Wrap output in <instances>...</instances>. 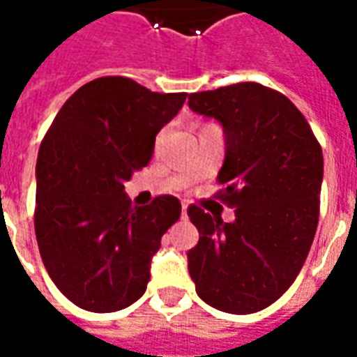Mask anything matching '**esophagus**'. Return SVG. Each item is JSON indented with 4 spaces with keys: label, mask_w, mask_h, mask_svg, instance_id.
Instances as JSON below:
<instances>
[{
    "label": "esophagus",
    "mask_w": 357,
    "mask_h": 357,
    "mask_svg": "<svg viewBox=\"0 0 357 357\" xmlns=\"http://www.w3.org/2000/svg\"><path fill=\"white\" fill-rule=\"evenodd\" d=\"M181 218H187V204H185V202L181 204Z\"/></svg>",
    "instance_id": "esophagus-1"
}]
</instances>
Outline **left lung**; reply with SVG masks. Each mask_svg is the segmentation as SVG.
Masks as SVG:
<instances>
[{"instance_id":"1","label":"left lung","mask_w":357,"mask_h":357,"mask_svg":"<svg viewBox=\"0 0 357 357\" xmlns=\"http://www.w3.org/2000/svg\"><path fill=\"white\" fill-rule=\"evenodd\" d=\"M189 109L224 130L218 183L235 206L231 224L189 206L199 229L187 252L189 275L208 306L255 314L273 304L306 262L319 218L321 147L302 112L256 82L191 93Z\"/></svg>"}]
</instances>
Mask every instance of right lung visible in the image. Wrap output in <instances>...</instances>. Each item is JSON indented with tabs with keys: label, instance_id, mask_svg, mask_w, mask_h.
Listing matches in <instances>:
<instances>
[{
	"label": "right lung",
	"instance_id": "1",
	"mask_svg": "<svg viewBox=\"0 0 357 357\" xmlns=\"http://www.w3.org/2000/svg\"><path fill=\"white\" fill-rule=\"evenodd\" d=\"M187 93H155L122 76L82 86L59 110L36 162V239L57 289L95 314L143 296L151 260L181 214L176 197L132 206L124 183L147 166L156 133Z\"/></svg>",
	"mask_w": 357,
	"mask_h": 357
}]
</instances>
